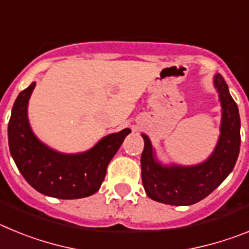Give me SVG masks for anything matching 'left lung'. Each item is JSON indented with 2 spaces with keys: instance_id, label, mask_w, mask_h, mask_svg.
I'll use <instances>...</instances> for the list:
<instances>
[{
  "instance_id": "1",
  "label": "left lung",
  "mask_w": 249,
  "mask_h": 249,
  "mask_svg": "<svg viewBox=\"0 0 249 249\" xmlns=\"http://www.w3.org/2000/svg\"><path fill=\"white\" fill-rule=\"evenodd\" d=\"M213 86L222 107L219 137L206 160L193 166L164 164L158 160L148 136L142 133L144 148L141 156L142 183L153 201L171 206H191L206 198L228 177L234 168L241 146V120L237 103L219 73Z\"/></svg>"
}]
</instances>
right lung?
<instances>
[{"mask_svg": "<svg viewBox=\"0 0 249 249\" xmlns=\"http://www.w3.org/2000/svg\"><path fill=\"white\" fill-rule=\"evenodd\" d=\"M36 82L17 96L8 122V146L26 181L45 196L59 199L89 197L100 190L107 167L131 133L124 128L101 138L89 151L62 153L39 141L28 121V101Z\"/></svg>", "mask_w": 249, "mask_h": 249, "instance_id": "1", "label": "right lung"}]
</instances>
